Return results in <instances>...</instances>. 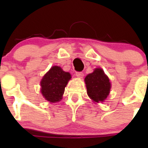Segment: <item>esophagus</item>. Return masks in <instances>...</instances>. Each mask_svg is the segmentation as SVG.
I'll return each mask as SVG.
<instances>
[{"mask_svg": "<svg viewBox=\"0 0 148 148\" xmlns=\"http://www.w3.org/2000/svg\"><path fill=\"white\" fill-rule=\"evenodd\" d=\"M76 76H77V77H79V78H82L84 77V73L83 72H81V71H77V72H76Z\"/></svg>", "mask_w": 148, "mask_h": 148, "instance_id": "1", "label": "esophagus"}]
</instances>
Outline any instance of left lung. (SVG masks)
Instances as JSON below:
<instances>
[{"label": "left lung", "mask_w": 148, "mask_h": 148, "mask_svg": "<svg viewBox=\"0 0 148 148\" xmlns=\"http://www.w3.org/2000/svg\"><path fill=\"white\" fill-rule=\"evenodd\" d=\"M87 95L95 102H103L109 95L111 84L102 69H96L85 77Z\"/></svg>", "instance_id": "8db88e82"}]
</instances>
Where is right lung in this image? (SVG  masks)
Listing matches in <instances>:
<instances>
[{
  "label": "right lung",
  "instance_id": "obj_1",
  "mask_svg": "<svg viewBox=\"0 0 148 148\" xmlns=\"http://www.w3.org/2000/svg\"><path fill=\"white\" fill-rule=\"evenodd\" d=\"M70 79L71 74L63 71L61 67L57 66L51 67L41 82V94L49 102H59L62 99Z\"/></svg>",
  "mask_w": 148,
  "mask_h": 148
}]
</instances>
